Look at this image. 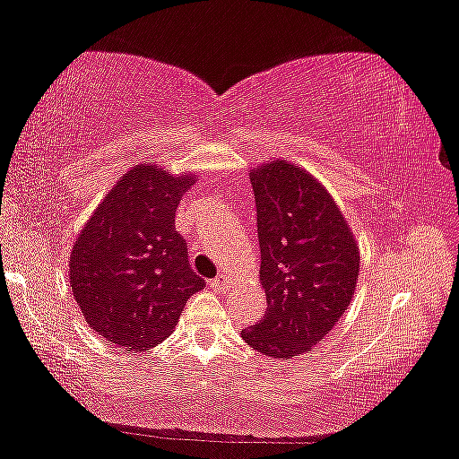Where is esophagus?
<instances>
[{
  "label": "esophagus",
  "mask_w": 459,
  "mask_h": 459,
  "mask_svg": "<svg viewBox=\"0 0 459 459\" xmlns=\"http://www.w3.org/2000/svg\"><path fill=\"white\" fill-rule=\"evenodd\" d=\"M211 285L214 287L216 291H224V290H229V287H230V279H229L227 273H221V275H216V277L212 279Z\"/></svg>",
  "instance_id": "obj_1"
}]
</instances>
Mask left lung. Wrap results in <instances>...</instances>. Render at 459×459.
I'll use <instances>...</instances> for the list:
<instances>
[{
	"label": "left lung",
	"instance_id": "1",
	"mask_svg": "<svg viewBox=\"0 0 459 459\" xmlns=\"http://www.w3.org/2000/svg\"><path fill=\"white\" fill-rule=\"evenodd\" d=\"M267 312L240 336L269 359L320 344L351 306L359 245L328 190L304 168L273 160L251 169Z\"/></svg>",
	"mask_w": 459,
	"mask_h": 459
}]
</instances>
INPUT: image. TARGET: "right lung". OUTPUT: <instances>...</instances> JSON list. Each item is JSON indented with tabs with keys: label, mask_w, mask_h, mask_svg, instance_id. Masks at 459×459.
Listing matches in <instances>:
<instances>
[{
	"label": "right lung",
	"mask_w": 459,
	"mask_h": 459,
	"mask_svg": "<svg viewBox=\"0 0 459 459\" xmlns=\"http://www.w3.org/2000/svg\"><path fill=\"white\" fill-rule=\"evenodd\" d=\"M196 180L158 164L134 166L79 232L68 261L73 295L108 344L129 352L158 346L190 295L204 290L176 230V208Z\"/></svg>",
	"instance_id": "right-lung-1"
}]
</instances>
